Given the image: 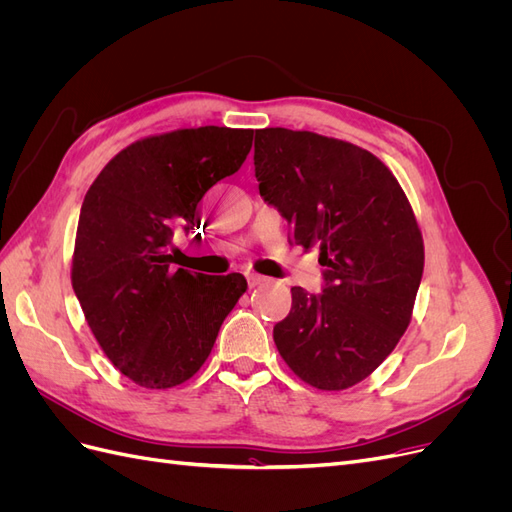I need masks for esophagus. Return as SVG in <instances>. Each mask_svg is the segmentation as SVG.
Returning <instances> with one entry per match:
<instances>
[{
  "label": "esophagus",
  "instance_id": "34e87169",
  "mask_svg": "<svg viewBox=\"0 0 512 512\" xmlns=\"http://www.w3.org/2000/svg\"><path fill=\"white\" fill-rule=\"evenodd\" d=\"M245 277H247V282H250V286H258V284H262V282L267 280V277H262V275L254 273V271H247Z\"/></svg>",
  "mask_w": 512,
  "mask_h": 512
}]
</instances>
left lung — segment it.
I'll return each instance as SVG.
<instances>
[{
    "label": "left lung",
    "instance_id": "8db88e82",
    "mask_svg": "<svg viewBox=\"0 0 512 512\" xmlns=\"http://www.w3.org/2000/svg\"><path fill=\"white\" fill-rule=\"evenodd\" d=\"M260 196L318 247L322 292L294 286L275 346L303 382L344 391L365 380L406 333L425 250L401 185L374 153L286 128L256 130Z\"/></svg>",
    "mask_w": 512,
    "mask_h": 512
}]
</instances>
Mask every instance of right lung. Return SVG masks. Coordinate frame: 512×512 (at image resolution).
<instances>
[{"label":"right lung","mask_w":512,"mask_h":512,"mask_svg":"<svg viewBox=\"0 0 512 512\" xmlns=\"http://www.w3.org/2000/svg\"><path fill=\"white\" fill-rule=\"evenodd\" d=\"M254 130L218 126L147 136L119 151L85 194L72 288L91 333L123 376L170 389L203 367L247 282L175 269L209 188L235 175Z\"/></svg>","instance_id":"obj_1"}]
</instances>
